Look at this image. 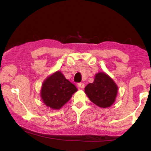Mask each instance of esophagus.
<instances>
[{"label":"esophagus","mask_w":151,"mask_h":151,"mask_svg":"<svg viewBox=\"0 0 151 151\" xmlns=\"http://www.w3.org/2000/svg\"><path fill=\"white\" fill-rule=\"evenodd\" d=\"M78 87L80 88H83L84 87H85V84H84L83 83H78Z\"/></svg>","instance_id":"34e87169"}]
</instances>
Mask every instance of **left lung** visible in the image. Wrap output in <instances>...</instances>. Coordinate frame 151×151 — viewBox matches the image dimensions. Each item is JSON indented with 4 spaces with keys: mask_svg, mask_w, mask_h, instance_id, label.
Listing matches in <instances>:
<instances>
[{
    "mask_svg": "<svg viewBox=\"0 0 151 151\" xmlns=\"http://www.w3.org/2000/svg\"><path fill=\"white\" fill-rule=\"evenodd\" d=\"M117 90L115 83L104 73H97L93 83H89L85 88L91 101L102 108L111 106L114 103Z\"/></svg>",
    "mask_w": 151,
    "mask_h": 151,
    "instance_id": "left-lung-1",
    "label": "left lung"
}]
</instances>
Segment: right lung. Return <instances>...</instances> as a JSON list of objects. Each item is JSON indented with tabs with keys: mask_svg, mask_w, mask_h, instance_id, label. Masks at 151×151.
<instances>
[{
	"mask_svg": "<svg viewBox=\"0 0 151 151\" xmlns=\"http://www.w3.org/2000/svg\"><path fill=\"white\" fill-rule=\"evenodd\" d=\"M77 91L75 85L67 80L60 71L52 74L42 84L41 98L46 105L52 109H59L70 100Z\"/></svg>",
	"mask_w": 151,
	"mask_h": 151,
	"instance_id": "1",
	"label": "right lung"
}]
</instances>
